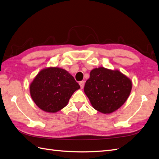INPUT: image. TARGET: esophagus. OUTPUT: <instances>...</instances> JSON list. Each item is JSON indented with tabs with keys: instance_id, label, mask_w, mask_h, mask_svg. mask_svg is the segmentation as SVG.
<instances>
[{
	"instance_id": "obj_1",
	"label": "esophagus",
	"mask_w": 159,
	"mask_h": 159,
	"mask_svg": "<svg viewBox=\"0 0 159 159\" xmlns=\"http://www.w3.org/2000/svg\"><path fill=\"white\" fill-rule=\"evenodd\" d=\"M79 85H80V88L83 89V87H84V81H80V82L79 83Z\"/></svg>"
}]
</instances>
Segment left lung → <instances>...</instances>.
Segmentation results:
<instances>
[{"mask_svg":"<svg viewBox=\"0 0 159 159\" xmlns=\"http://www.w3.org/2000/svg\"><path fill=\"white\" fill-rule=\"evenodd\" d=\"M132 89L131 80L119 70L100 67L91 71L84 92L92 107L104 114L111 113L123 105Z\"/></svg>","mask_w":159,"mask_h":159,"instance_id":"left-lung-1","label":"left lung"}]
</instances>
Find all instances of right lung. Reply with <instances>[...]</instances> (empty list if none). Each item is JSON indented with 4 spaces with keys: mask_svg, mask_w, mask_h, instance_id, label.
I'll use <instances>...</instances> for the list:
<instances>
[{
    "mask_svg": "<svg viewBox=\"0 0 159 159\" xmlns=\"http://www.w3.org/2000/svg\"><path fill=\"white\" fill-rule=\"evenodd\" d=\"M80 88L66 70L50 67L42 70L30 85V93L39 109L56 113L65 107L74 92Z\"/></svg>",
    "mask_w": 159,
    "mask_h": 159,
    "instance_id": "add662e5",
    "label": "right lung"
}]
</instances>
